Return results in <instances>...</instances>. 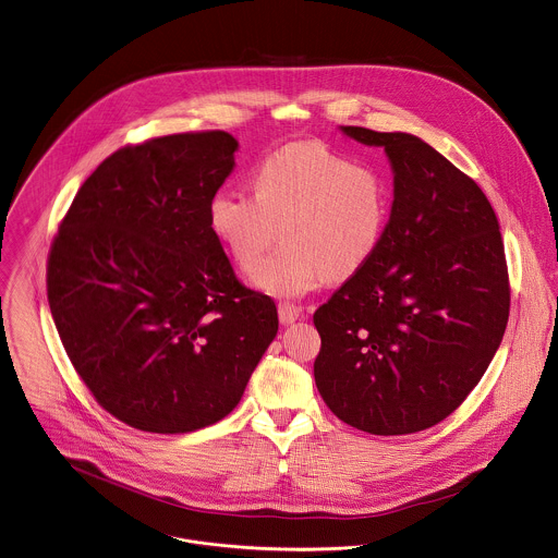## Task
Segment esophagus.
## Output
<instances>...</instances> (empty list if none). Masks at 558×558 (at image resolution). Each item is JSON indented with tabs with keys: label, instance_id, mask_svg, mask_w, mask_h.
Returning <instances> with one entry per match:
<instances>
[{
	"label": "esophagus",
	"instance_id": "esophagus-1",
	"mask_svg": "<svg viewBox=\"0 0 558 558\" xmlns=\"http://www.w3.org/2000/svg\"><path fill=\"white\" fill-rule=\"evenodd\" d=\"M278 316L282 320V325H291V323H295L302 316V308L291 304V302H280L278 304Z\"/></svg>",
	"mask_w": 558,
	"mask_h": 558
}]
</instances>
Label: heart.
Wrapping results in <instances>:
<instances>
[{
    "label": "heart",
    "instance_id": "1",
    "mask_svg": "<svg viewBox=\"0 0 558 558\" xmlns=\"http://www.w3.org/2000/svg\"><path fill=\"white\" fill-rule=\"evenodd\" d=\"M254 192L220 187L209 225L242 269H254L282 235V246L252 282L280 298H298L329 280L362 271L380 248L391 187L372 165L320 143L284 145L254 169Z\"/></svg>",
    "mask_w": 558,
    "mask_h": 558
}]
</instances>
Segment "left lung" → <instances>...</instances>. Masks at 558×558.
Segmentation results:
<instances>
[{
	"label": "left lung",
	"mask_w": 558,
	"mask_h": 558,
	"mask_svg": "<svg viewBox=\"0 0 558 558\" xmlns=\"http://www.w3.org/2000/svg\"><path fill=\"white\" fill-rule=\"evenodd\" d=\"M342 132L385 147L393 205L371 263L314 312V380L357 430L420 433L466 400L502 340L511 291L498 220L482 187L422 138Z\"/></svg>",
	"instance_id": "obj_1"
}]
</instances>
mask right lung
Returning <instances> with one entry per match:
<instances>
[{
    "instance_id": "add662e5",
    "label": "right lung",
    "mask_w": 558,
    "mask_h": 558,
    "mask_svg": "<svg viewBox=\"0 0 558 558\" xmlns=\"http://www.w3.org/2000/svg\"><path fill=\"white\" fill-rule=\"evenodd\" d=\"M235 149L222 130L125 145L78 187L49 250L63 349L96 402L136 430L220 422L276 338L274 300L240 282L209 225Z\"/></svg>"
}]
</instances>
